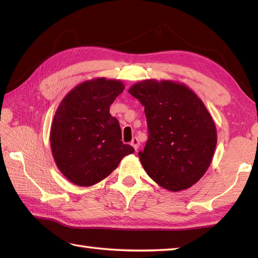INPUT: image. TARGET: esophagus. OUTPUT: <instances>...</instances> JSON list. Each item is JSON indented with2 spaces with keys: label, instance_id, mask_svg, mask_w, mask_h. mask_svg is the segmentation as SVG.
I'll return each instance as SVG.
<instances>
[{
  "label": "esophagus",
  "instance_id": "1",
  "mask_svg": "<svg viewBox=\"0 0 258 258\" xmlns=\"http://www.w3.org/2000/svg\"><path fill=\"white\" fill-rule=\"evenodd\" d=\"M131 145L133 146V149L138 152V150H139V147H140V141L136 139V138H134L133 140H132V142H131Z\"/></svg>",
  "mask_w": 258,
  "mask_h": 258
}]
</instances>
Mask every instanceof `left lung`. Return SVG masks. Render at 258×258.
Instances as JSON below:
<instances>
[{
    "label": "left lung",
    "instance_id": "obj_1",
    "mask_svg": "<svg viewBox=\"0 0 258 258\" xmlns=\"http://www.w3.org/2000/svg\"><path fill=\"white\" fill-rule=\"evenodd\" d=\"M128 93L146 115L149 140L139 157L147 175L169 191L189 188L210 167L217 143L205 104L188 86L171 80L141 81Z\"/></svg>",
    "mask_w": 258,
    "mask_h": 258
}]
</instances>
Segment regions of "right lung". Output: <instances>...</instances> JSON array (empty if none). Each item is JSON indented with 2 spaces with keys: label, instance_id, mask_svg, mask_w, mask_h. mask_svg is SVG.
Returning a JSON list of instances; mask_svg holds the SVG:
<instances>
[{
  "label": "right lung",
  "instance_id": "right-lung-1",
  "mask_svg": "<svg viewBox=\"0 0 258 258\" xmlns=\"http://www.w3.org/2000/svg\"><path fill=\"white\" fill-rule=\"evenodd\" d=\"M125 85L119 80L96 78L82 82L64 96L50 131L52 155L71 183L92 186L106 178L126 155L118 120L109 106Z\"/></svg>",
  "mask_w": 258,
  "mask_h": 258
}]
</instances>
